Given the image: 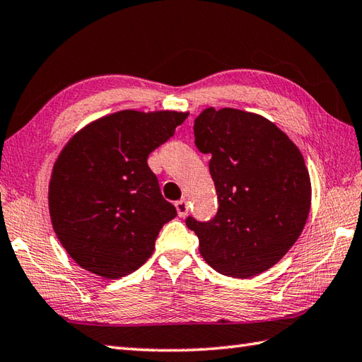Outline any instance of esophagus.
<instances>
[{"mask_svg": "<svg viewBox=\"0 0 362 362\" xmlns=\"http://www.w3.org/2000/svg\"><path fill=\"white\" fill-rule=\"evenodd\" d=\"M175 208H176V211H178V216H180V217H186V216H187L189 204H187L186 200L176 202V203H175Z\"/></svg>", "mask_w": 362, "mask_h": 362, "instance_id": "esophagus-1", "label": "esophagus"}]
</instances>
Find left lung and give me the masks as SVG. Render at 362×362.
<instances>
[{"label":"left lung","mask_w":362,"mask_h":362,"mask_svg":"<svg viewBox=\"0 0 362 362\" xmlns=\"http://www.w3.org/2000/svg\"><path fill=\"white\" fill-rule=\"evenodd\" d=\"M195 145L211 154L218 211L208 222L186 218L200 253L228 276L259 275L289 252L311 208L305 159L274 123L245 110L204 109L195 119Z\"/></svg>","instance_id":"obj_1"}]
</instances>
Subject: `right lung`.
Listing matches in <instances>:
<instances>
[{
  "label": "right lung",
  "instance_id": "add662e5",
  "mask_svg": "<svg viewBox=\"0 0 362 362\" xmlns=\"http://www.w3.org/2000/svg\"><path fill=\"white\" fill-rule=\"evenodd\" d=\"M187 112H120L70 139L51 175V223L81 267L103 278L137 270L176 209L160 194L148 154L175 134Z\"/></svg>",
  "mask_w": 362,
  "mask_h": 362
}]
</instances>
